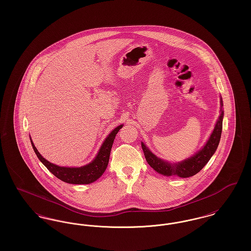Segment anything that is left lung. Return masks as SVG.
Here are the masks:
<instances>
[{
	"instance_id": "8db88e82",
	"label": "left lung",
	"mask_w": 251,
	"mask_h": 251,
	"mask_svg": "<svg viewBox=\"0 0 251 251\" xmlns=\"http://www.w3.org/2000/svg\"><path fill=\"white\" fill-rule=\"evenodd\" d=\"M223 100L220 96V116L215 123V128L212 131L209 139L206 144L196 152L194 155L182 160L177 163H170L165 161L151 151V150L146 146V144L141 142L144 155L148 164L152 167L156 172L164 176H178L180 178H189L197 173H199L205 165L209 162L211 157L215 154V151L219 145L221 132H222V122L224 118L223 111Z\"/></svg>"
}]
</instances>
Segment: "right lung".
Listing matches in <instances>:
<instances>
[{
  "label": "right lung",
  "instance_id": "add662e5",
  "mask_svg": "<svg viewBox=\"0 0 251 251\" xmlns=\"http://www.w3.org/2000/svg\"><path fill=\"white\" fill-rule=\"evenodd\" d=\"M122 127H123V124L115 128L108 134L104 142L100 148V151L97 153L94 160L83 167H69L56 166L49 162L48 160H46L45 158H43L36 150V146L33 143L31 137H30V140L37 158L45 167L48 168L49 171L51 172L56 178L72 184H88V183L94 182L104 173L108 166L110 152H111V149L114 143L116 134L119 132Z\"/></svg>",
  "mask_w": 251,
  "mask_h": 251
}]
</instances>
